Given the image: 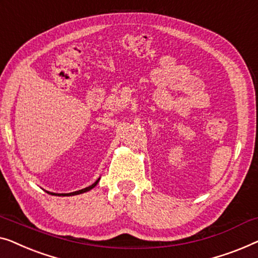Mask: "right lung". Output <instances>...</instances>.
<instances>
[{
    "label": "right lung",
    "instance_id": "right-lung-1",
    "mask_svg": "<svg viewBox=\"0 0 258 258\" xmlns=\"http://www.w3.org/2000/svg\"><path fill=\"white\" fill-rule=\"evenodd\" d=\"M98 181H99V179H98L96 182H94L93 184H91V186H89V187H86V188H84V189H81V190H77V191H74V193H70L69 195H77V194H82V193H85V191H88V190H90V189H92V188L96 186V184L98 183Z\"/></svg>",
    "mask_w": 258,
    "mask_h": 258
}]
</instances>
